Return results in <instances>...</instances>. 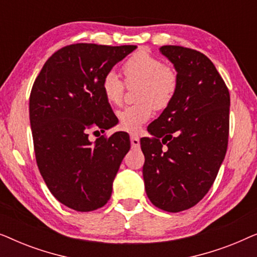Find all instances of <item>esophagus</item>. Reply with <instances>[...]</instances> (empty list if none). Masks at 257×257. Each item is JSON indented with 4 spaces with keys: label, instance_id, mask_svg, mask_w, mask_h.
<instances>
[{
    "label": "esophagus",
    "instance_id": "34e87169",
    "mask_svg": "<svg viewBox=\"0 0 257 257\" xmlns=\"http://www.w3.org/2000/svg\"><path fill=\"white\" fill-rule=\"evenodd\" d=\"M131 145L132 149H139L140 146V140L137 136H131Z\"/></svg>",
    "mask_w": 257,
    "mask_h": 257
}]
</instances>
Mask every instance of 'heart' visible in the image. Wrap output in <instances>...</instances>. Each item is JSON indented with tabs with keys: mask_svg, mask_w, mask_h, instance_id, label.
<instances>
[{
	"mask_svg": "<svg viewBox=\"0 0 257 257\" xmlns=\"http://www.w3.org/2000/svg\"><path fill=\"white\" fill-rule=\"evenodd\" d=\"M124 81L113 71L105 73L100 82L103 96L108 104L119 105L124 99L125 84L138 83L137 99L139 103L128 105L118 111L121 128L137 132L154 113V108L163 110L174 99L179 86V75L173 66L150 52L140 50L130 56L121 65Z\"/></svg>",
	"mask_w": 257,
	"mask_h": 257,
	"instance_id": "obj_1",
	"label": "heart"
}]
</instances>
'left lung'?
<instances>
[{
  "mask_svg": "<svg viewBox=\"0 0 257 257\" xmlns=\"http://www.w3.org/2000/svg\"><path fill=\"white\" fill-rule=\"evenodd\" d=\"M179 75L177 94L140 139L146 194L178 213L201 201L215 181L229 136L230 96L215 65L194 49L164 45Z\"/></svg>",
  "mask_w": 257,
  "mask_h": 257,
  "instance_id": "obj_1",
  "label": "left lung"
}]
</instances>
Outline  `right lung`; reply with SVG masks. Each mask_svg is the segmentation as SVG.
Here are the masks:
<instances>
[{
  "label": "right lung",
  "instance_id": "obj_1",
  "mask_svg": "<svg viewBox=\"0 0 257 257\" xmlns=\"http://www.w3.org/2000/svg\"><path fill=\"white\" fill-rule=\"evenodd\" d=\"M136 45L77 43L45 62L29 99L36 163L49 191L77 212H91L111 198L112 182L130 151L125 132L100 136L117 124L100 82Z\"/></svg>",
  "mask_w": 257,
  "mask_h": 257
}]
</instances>
